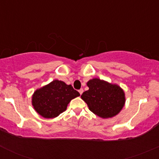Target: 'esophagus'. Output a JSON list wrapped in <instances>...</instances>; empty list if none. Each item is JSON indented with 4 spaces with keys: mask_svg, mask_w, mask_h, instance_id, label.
<instances>
[{
    "mask_svg": "<svg viewBox=\"0 0 159 159\" xmlns=\"http://www.w3.org/2000/svg\"><path fill=\"white\" fill-rule=\"evenodd\" d=\"M83 91H84V90L81 89H80L79 91H78V92H79V94L81 95V94H82V93H83Z\"/></svg>",
    "mask_w": 159,
    "mask_h": 159,
    "instance_id": "34e87169",
    "label": "esophagus"
}]
</instances>
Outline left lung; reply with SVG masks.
Here are the masks:
<instances>
[{
  "label": "left lung",
  "mask_w": 159,
  "mask_h": 159,
  "mask_svg": "<svg viewBox=\"0 0 159 159\" xmlns=\"http://www.w3.org/2000/svg\"><path fill=\"white\" fill-rule=\"evenodd\" d=\"M87 86L89 89L81 98L94 115L102 118H113L124 107L125 94L117 84L95 78L89 80Z\"/></svg>",
  "instance_id": "1"
}]
</instances>
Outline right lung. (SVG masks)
Instances as JSON below:
<instances>
[{
  "instance_id": "right-lung-1",
  "label": "right lung",
  "mask_w": 159,
  "mask_h": 159,
  "mask_svg": "<svg viewBox=\"0 0 159 159\" xmlns=\"http://www.w3.org/2000/svg\"><path fill=\"white\" fill-rule=\"evenodd\" d=\"M78 96L79 93L70 84L54 80L34 92L31 104L43 118H54L65 111L70 101Z\"/></svg>"
}]
</instances>
